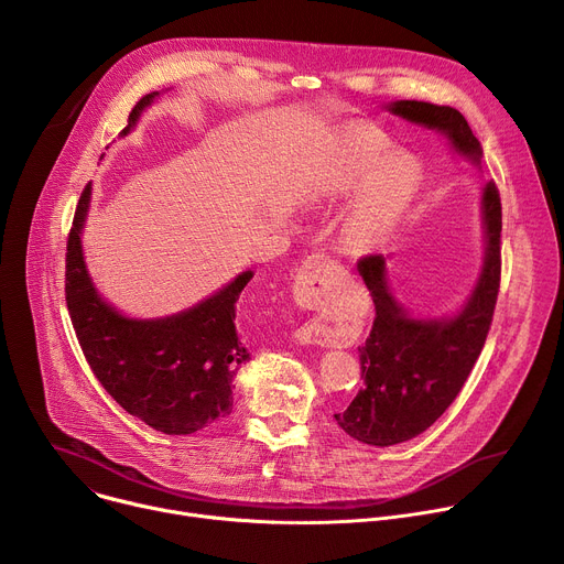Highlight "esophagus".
I'll return each mask as SVG.
<instances>
[{"instance_id":"1","label":"esophagus","mask_w":564,"mask_h":564,"mask_svg":"<svg viewBox=\"0 0 564 564\" xmlns=\"http://www.w3.org/2000/svg\"><path fill=\"white\" fill-rule=\"evenodd\" d=\"M337 272V261L330 259L328 254H310L296 274V299L303 305H314L321 307L326 303L328 288L333 281V274ZM301 341H310L318 337V330L314 326H305L299 330Z\"/></svg>"}]
</instances>
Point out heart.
<instances>
[{"label":"heart","instance_id":"obj_1","mask_svg":"<svg viewBox=\"0 0 564 564\" xmlns=\"http://www.w3.org/2000/svg\"><path fill=\"white\" fill-rule=\"evenodd\" d=\"M388 140L372 127L350 124L333 142L328 163V189L361 192L348 216V234L366 240L386 234L411 203L417 176L406 158H386Z\"/></svg>","mask_w":564,"mask_h":564}]
</instances>
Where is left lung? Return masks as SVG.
I'll list each match as a JSON object with an SVG mask.
<instances>
[{
	"label": "left lung",
	"mask_w": 564,
	"mask_h": 564,
	"mask_svg": "<svg viewBox=\"0 0 564 564\" xmlns=\"http://www.w3.org/2000/svg\"><path fill=\"white\" fill-rule=\"evenodd\" d=\"M390 111L442 131L457 151L479 163V140L457 109L399 100ZM481 216L487 227L485 268L468 303L455 318H411L388 290L383 257L368 254L357 261L375 303V321L370 337L359 346L364 388L344 413L335 415L350 437L370 446L413 440L435 424L459 394L485 348L500 292L502 203L494 181L481 196Z\"/></svg>",
	"instance_id": "1"
}]
</instances>
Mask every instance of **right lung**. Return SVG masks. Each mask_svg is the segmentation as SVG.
I'll return each mask as SVG.
<instances>
[{
    "label": "right lung",
    "instance_id": "1",
    "mask_svg": "<svg viewBox=\"0 0 564 564\" xmlns=\"http://www.w3.org/2000/svg\"><path fill=\"white\" fill-rule=\"evenodd\" d=\"M155 94L140 98L129 127ZM91 185L77 200L66 240L64 294L70 324L96 379L118 404L165 435H192L229 415L234 375L250 359L236 333L238 294L254 276L238 274L227 288L176 316L135 321L105 303L89 281L79 231Z\"/></svg>",
    "mask_w": 564,
    "mask_h": 564
}]
</instances>
